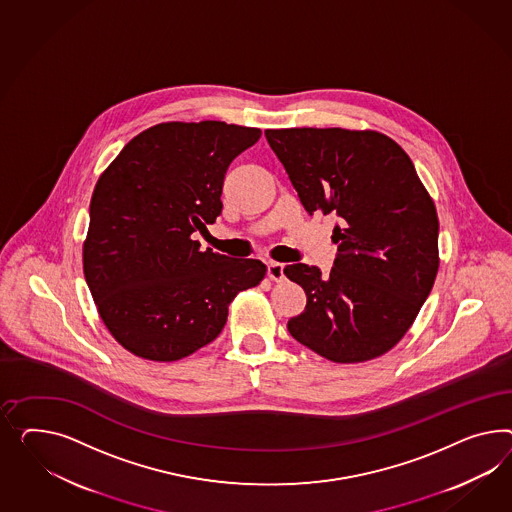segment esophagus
Masks as SVG:
<instances>
[{
    "instance_id": "esophagus-1",
    "label": "esophagus",
    "mask_w": 512,
    "mask_h": 512,
    "mask_svg": "<svg viewBox=\"0 0 512 512\" xmlns=\"http://www.w3.org/2000/svg\"><path fill=\"white\" fill-rule=\"evenodd\" d=\"M283 270H285V266L281 263H274V261L266 263V274H268L272 281H281L285 277Z\"/></svg>"
}]
</instances>
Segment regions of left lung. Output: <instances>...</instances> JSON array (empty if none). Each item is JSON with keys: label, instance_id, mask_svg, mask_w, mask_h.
<instances>
[{"label": "left lung", "instance_id": "left-lung-1", "mask_svg": "<svg viewBox=\"0 0 512 512\" xmlns=\"http://www.w3.org/2000/svg\"><path fill=\"white\" fill-rule=\"evenodd\" d=\"M305 210L335 214L337 257L283 272L305 291L292 337L337 363L382 356L397 345L438 274V216L410 156L378 132L345 128L266 130Z\"/></svg>", "mask_w": 512, "mask_h": 512}]
</instances>
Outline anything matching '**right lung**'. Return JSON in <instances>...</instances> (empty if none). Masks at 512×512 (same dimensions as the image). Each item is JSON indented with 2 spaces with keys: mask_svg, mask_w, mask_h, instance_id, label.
I'll return each mask as SVG.
<instances>
[{
  "mask_svg": "<svg viewBox=\"0 0 512 512\" xmlns=\"http://www.w3.org/2000/svg\"><path fill=\"white\" fill-rule=\"evenodd\" d=\"M259 138L221 121L152 126L98 179L83 274L106 328L139 358L194 354L220 335L236 294L261 283V261L195 240L221 214L227 167Z\"/></svg>",
  "mask_w": 512,
  "mask_h": 512,
  "instance_id": "1",
  "label": "right lung"
}]
</instances>
